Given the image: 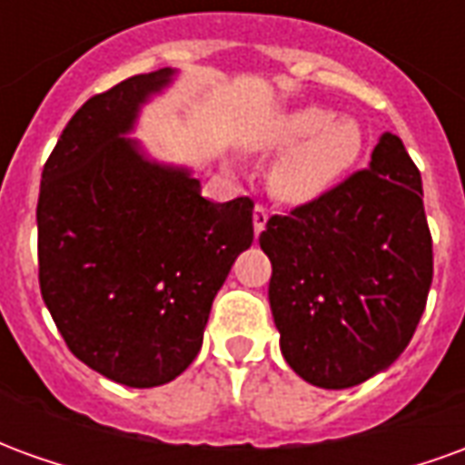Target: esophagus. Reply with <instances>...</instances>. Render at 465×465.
<instances>
[{
  "instance_id": "34e87169",
  "label": "esophagus",
  "mask_w": 465,
  "mask_h": 465,
  "mask_svg": "<svg viewBox=\"0 0 465 465\" xmlns=\"http://www.w3.org/2000/svg\"><path fill=\"white\" fill-rule=\"evenodd\" d=\"M266 219H269V209H266L263 203H256V206H253V232H256V236L263 232Z\"/></svg>"
}]
</instances>
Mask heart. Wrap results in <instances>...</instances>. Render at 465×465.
I'll list each match as a JSON object with an SVG mask.
<instances>
[{"mask_svg": "<svg viewBox=\"0 0 465 465\" xmlns=\"http://www.w3.org/2000/svg\"><path fill=\"white\" fill-rule=\"evenodd\" d=\"M263 149H292L276 163L272 186L279 199L309 203L341 182L359 159L363 136L359 124L333 119L331 109L306 106L282 116L259 139Z\"/></svg>", "mask_w": 465, "mask_h": 465, "instance_id": "b5f03b06", "label": "heart"}]
</instances>
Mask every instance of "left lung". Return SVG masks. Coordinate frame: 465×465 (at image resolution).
Returning <instances> with one entry per match:
<instances>
[{"label": "left lung", "mask_w": 465, "mask_h": 465, "mask_svg": "<svg viewBox=\"0 0 465 465\" xmlns=\"http://www.w3.org/2000/svg\"><path fill=\"white\" fill-rule=\"evenodd\" d=\"M282 353L303 381L351 389L389 369L413 339L433 279L420 172L396 134L366 169L273 213L259 236Z\"/></svg>", "instance_id": "1"}]
</instances>
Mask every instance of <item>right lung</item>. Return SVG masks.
Wrapping results in <instances>:
<instances>
[{
  "label": "right lung",
  "mask_w": 465,
  "mask_h": 465,
  "mask_svg": "<svg viewBox=\"0 0 465 465\" xmlns=\"http://www.w3.org/2000/svg\"><path fill=\"white\" fill-rule=\"evenodd\" d=\"M172 69L79 106L42 172L39 289L69 351L106 379L152 389L202 349L216 292L253 242V202L213 203L183 169L122 134Z\"/></svg>",
  "instance_id": "right-lung-1"
}]
</instances>
